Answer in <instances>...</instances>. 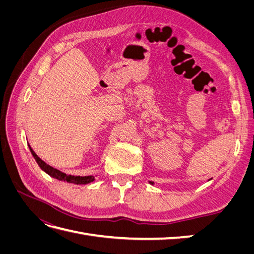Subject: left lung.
<instances>
[{"mask_svg":"<svg viewBox=\"0 0 254 254\" xmlns=\"http://www.w3.org/2000/svg\"><path fill=\"white\" fill-rule=\"evenodd\" d=\"M149 183H150V184H152V182H149Z\"/></svg>","mask_w":254,"mask_h":254,"instance_id":"8db88e82","label":"left lung"}]
</instances>
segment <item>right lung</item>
Here are the masks:
<instances>
[{
	"label": "right lung",
	"mask_w": 254,
	"mask_h": 254,
	"mask_svg": "<svg viewBox=\"0 0 254 254\" xmlns=\"http://www.w3.org/2000/svg\"><path fill=\"white\" fill-rule=\"evenodd\" d=\"M29 150L32 152V155L34 156L36 162L38 163V165L40 166L41 170L43 172L47 173L48 175H50L51 177L55 179H58L60 181H66L68 183H74V184H87L90 183L92 181H94V177L93 176H72V175H66L63 172H60L57 168H54L53 166H50L49 164H47L44 162L43 160H41L39 157L36 155V152L33 150V148L30 147V145H28Z\"/></svg>",
	"instance_id": "right-lung-1"
}]
</instances>
